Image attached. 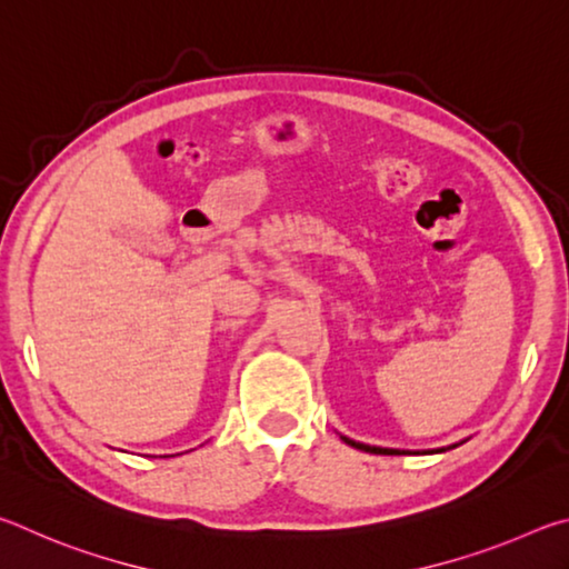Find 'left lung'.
<instances>
[{"label": "left lung", "instance_id": "1", "mask_svg": "<svg viewBox=\"0 0 569 569\" xmlns=\"http://www.w3.org/2000/svg\"><path fill=\"white\" fill-rule=\"evenodd\" d=\"M345 442L357 447V450H365V452H372V455H402L400 450H385V447H370V445H362V442H352V440H347V437H345Z\"/></svg>", "mask_w": 569, "mask_h": 569}]
</instances>
